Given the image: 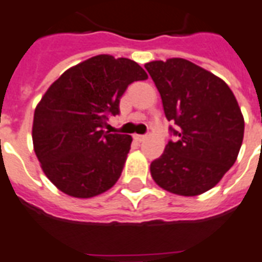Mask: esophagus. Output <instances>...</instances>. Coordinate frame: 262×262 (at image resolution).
I'll return each mask as SVG.
<instances>
[{
    "label": "esophagus",
    "mask_w": 262,
    "mask_h": 262,
    "mask_svg": "<svg viewBox=\"0 0 262 262\" xmlns=\"http://www.w3.org/2000/svg\"><path fill=\"white\" fill-rule=\"evenodd\" d=\"M134 139H135V141L137 142H143L144 139H146V135H134Z\"/></svg>",
    "instance_id": "1"
}]
</instances>
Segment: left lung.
Here are the masks:
<instances>
[{"label":"left lung","mask_w":262,"mask_h":262,"mask_svg":"<svg viewBox=\"0 0 262 262\" xmlns=\"http://www.w3.org/2000/svg\"><path fill=\"white\" fill-rule=\"evenodd\" d=\"M144 68L176 137L150 165L152 180L180 196L204 193L221 181L239 152L245 121L237 98L223 79L187 59L154 60Z\"/></svg>","instance_id":"8db88e82"}]
</instances>
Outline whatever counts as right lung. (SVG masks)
<instances>
[{
    "label": "right lung",
    "instance_id": "right-lung-1",
    "mask_svg": "<svg viewBox=\"0 0 262 262\" xmlns=\"http://www.w3.org/2000/svg\"><path fill=\"white\" fill-rule=\"evenodd\" d=\"M146 78L134 60L97 55L48 88L33 115L32 141L41 169L58 189L88 199L116 184L133 138L102 128L119 115L128 85Z\"/></svg>",
    "mask_w": 262,
    "mask_h": 262
}]
</instances>
